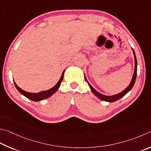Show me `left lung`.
<instances>
[{
	"instance_id": "obj_1",
	"label": "left lung",
	"mask_w": 151,
	"mask_h": 151,
	"mask_svg": "<svg viewBox=\"0 0 151 151\" xmlns=\"http://www.w3.org/2000/svg\"><path fill=\"white\" fill-rule=\"evenodd\" d=\"M133 54H134V63H135V65H134V74H133V78H132V80L131 81L130 84H129V86L125 90H123L122 92H121L120 93L117 94V95H115V96H105V95H103L101 93H99L98 91H97L96 89H95L93 87H92L90 83H89L88 80H87V79L85 76V79L87 82H88V85L89 86V88H90L91 91L93 92L94 93L95 96H96L98 98H99L100 99L103 100V101H108V102H114L117 101L118 99H121V97H123L125 95H126L127 93H128V92L131 90L133 88L134 83H135V80H136V78H137V58H136V55H135V53H134V51L133 50Z\"/></svg>"
}]
</instances>
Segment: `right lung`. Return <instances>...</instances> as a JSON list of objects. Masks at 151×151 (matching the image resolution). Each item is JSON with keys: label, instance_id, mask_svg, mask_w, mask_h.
<instances>
[{"label": "right lung", "instance_id": "right-lung-1", "mask_svg": "<svg viewBox=\"0 0 151 151\" xmlns=\"http://www.w3.org/2000/svg\"><path fill=\"white\" fill-rule=\"evenodd\" d=\"M63 74H64V71H63L62 76H61L60 80L58 81V82L56 83V85L53 87L52 88L50 89L47 91H41V92H39V93H29V92L24 91L23 89H20L19 87H18L17 84H16L14 81V83L15 87L18 89V91H19L21 94H22L24 96L27 97L28 99H30V100H32V101H41V100L46 99V98H47V97H49L50 96H52L53 94L55 93V92L58 91V89H59L60 86L61 85V83H62V81L63 80Z\"/></svg>", "mask_w": 151, "mask_h": 151}]
</instances>
